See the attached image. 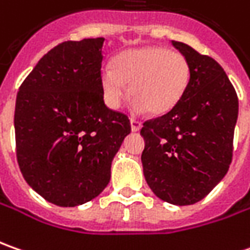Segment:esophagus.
Masks as SVG:
<instances>
[{"label":"esophagus","mask_w":250,"mask_h":250,"mask_svg":"<svg viewBox=\"0 0 250 250\" xmlns=\"http://www.w3.org/2000/svg\"><path fill=\"white\" fill-rule=\"evenodd\" d=\"M130 123H131V130H133V131H140V128L142 127V123L140 120L131 117V119H130Z\"/></svg>","instance_id":"1"}]
</instances>
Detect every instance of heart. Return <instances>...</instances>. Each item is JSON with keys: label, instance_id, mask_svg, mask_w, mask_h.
<instances>
[{"label": "heart", "instance_id": "1", "mask_svg": "<svg viewBox=\"0 0 250 250\" xmlns=\"http://www.w3.org/2000/svg\"><path fill=\"white\" fill-rule=\"evenodd\" d=\"M191 80V65L180 52L163 47H141L119 54L115 66L101 72V85L108 106L116 109L130 92L137 110L162 115L173 109ZM130 87H126V83Z\"/></svg>", "mask_w": 250, "mask_h": 250}]
</instances>
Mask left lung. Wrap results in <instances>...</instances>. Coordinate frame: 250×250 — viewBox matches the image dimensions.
<instances>
[{"instance_id":"left-lung-1","label":"left lung","mask_w":250,"mask_h":250,"mask_svg":"<svg viewBox=\"0 0 250 250\" xmlns=\"http://www.w3.org/2000/svg\"><path fill=\"white\" fill-rule=\"evenodd\" d=\"M191 65V80L173 109L144 122V176L162 201H202L227 174L234 151L238 97L223 67L184 42L171 41Z\"/></svg>"}]
</instances>
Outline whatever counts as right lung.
I'll return each instance as SVG.
<instances>
[{
    "label": "right lung",
    "mask_w": 250,
    "mask_h": 250,
    "mask_svg": "<svg viewBox=\"0 0 250 250\" xmlns=\"http://www.w3.org/2000/svg\"><path fill=\"white\" fill-rule=\"evenodd\" d=\"M105 39L65 41L44 55L16 97V159L24 180L48 202L73 208L98 196L131 131L109 109L101 85Z\"/></svg>",
    "instance_id": "right-lung-1"
}]
</instances>
